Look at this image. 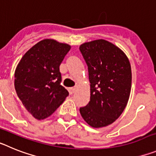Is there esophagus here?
Instances as JSON below:
<instances>
[{
  "label": "esophagus",
  "instance_id": "esophagus-1",
  "mask_svg": "<svg viewBox=\"0 0 156 156\" xmlns=\"http://www.w3.org/2000/svg\"><path fill=\"white\" fill-rule=\"evenodd\" d=\"M75 90H76L75 87H70L69 89V91L70 94H73L75 92Z\"/></svg>",
  "mask_w": 156,
  "mask_h": 156
}]
</instances>
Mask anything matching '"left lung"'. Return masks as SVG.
Here are the masks:
<instances>
[{
    "mask_svg": "<svg viewBox=\"0 0 156 156\" xmlns=\"http://www.w3.org/2000/svg\"><path fill=\"white\" fill-rule=\"evenodd\" d=\"M80 51L88 68L90 101L80 108L88 124L99 128L111 124L122 114L131 90V67L124 52L105 40L84 43Z\"/></svg>",
    "mask_w": 156,
    "mask_h": 156,
    "instance_id": "obj_1",
    "label": "left lung"
}]
</instances>
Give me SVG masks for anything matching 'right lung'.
Returning a JSON list of instances; mask_svg holds the SVG:
<instances>
[{"label":"right lung","mask_w":156,"mask_h":156,"mask_svg":"<svg viewBox=\"0 0 156 156\" xmlns=\"http://www.w3.org/2000/svg\"><path fill=\"white\" fill-rule=\"evenodd\" d=\"M71 47L45 39L25 54L15 72V88L24 107L37 119L50 116L69 95L59 66Z\"/></svg>","instance_id":"right-lung-1"}]
</instances>
